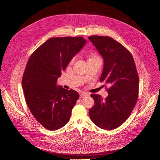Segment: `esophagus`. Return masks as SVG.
<instances>
[{"label": "esophagus", "instance_id": "1", "mask_svg": "<svg viewBox=\"0 0 160 160\" xmlns=\"http://www.w3.org/2000/svg\"><path fill=\"white\" fill-rule=\"evenodd\" d=\"M88 96H89V94H88L87 93L82 92V93L81 94V95H80V98H85V97Z\"/></svg>", "mask_w": 160, "mask_h": 160}]
</instances>
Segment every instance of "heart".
Instances as JSON below:
<instances>
[{
	"label": "heart",
	"mask_w": 160,
	"mask_h": 160,
	"mask_svg": "<svg viewBox=\"0 0 160 160\" xmlns=\"http://www.w3.org/2000/svg\"><path fill=\"white\" fill-rule=\"evenodd\" d=\"M100 59L99 57H98V56L95 55V54H91L90 55L88 59V60H92V59Z\"/></svg>",
	"instance_id": "obj_1"
}]
</instances>
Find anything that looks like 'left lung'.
<instances>
[{
	"instance_id": "left-lung-1",
	"label": "left lung",
	"mask_w": 160,
	"mask_h": 160,
	"mask_svg": "<svg viewBox=\"0 0 160 160\" xmlns=\"http://www.w3.org/2000/svg\"><path fill=\"white\" fill-rule=\"evenodd\" d=\"M88 39L104 59L100 81L110 87L104 99L98 94L90 95L94 105L89 109V116L99 128L111 130L127 120L137 102L139 86L138 72L130 52L117 41L98 35Z\"/></svg>"
}]
</instances>
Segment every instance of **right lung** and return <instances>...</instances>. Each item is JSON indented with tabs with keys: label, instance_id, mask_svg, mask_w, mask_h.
<instances>
[{
	"label": "right lung",
	"instance_id": "1",
	"mask_svg": "<svg viewBox=\"0 0 160 160\" xmlns=\"http://www.w3.org/2000/svg\"><path fill=\"white\" fill-rule=\"evenodd\" d=\"M86 42L82 37L51 38L28 61L22 79L26 102L35 119L49 130L68 122L79 98L77 91L58 85L57 80Z\"/></svg>",
	"mask_w": 160,
	"mask_h": 160
}]
</instances>
